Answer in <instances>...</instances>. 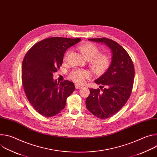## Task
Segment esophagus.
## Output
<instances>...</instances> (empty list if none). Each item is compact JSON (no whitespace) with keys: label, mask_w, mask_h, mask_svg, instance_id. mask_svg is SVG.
<instances>
[{"label":"esophagus","mask_w":157,"mask_h":157,"mask_svg":"<svg viewBox=\"0 0 157 157\" xmlns=\"http://www.w3.org/2000/svg\"><path fill=\"white\" fill-rule=\"evenodd\" d=\"M75 87H76V89H81V88H82L83 86H82V85H79V84H75Z\"/></svg>","instance_id":"obj_1"}]
</instances>
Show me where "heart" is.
Segmentation results:
<instances>
[{
    "instance_id": "heart-1",
    "label": "heart",
    "mask_w": 157,
    "mask_h": 157,
    "mask_svg": "<svg viewBox=\"0 0 157 157\" xmlns=\"http://www.w3.org/2000/svg\"><path fill=\"white\" fill-rule=\"evenodd\" d=\"M78 49L86 59L90 60L89 64L95 74L102 75L109 68L110 64L109 57L107 55L99 54V48L94 44L85 43L79 47ZM69 53L70 51H67L64 56V61L68 58ZM89 76L90 73L87 71L81 69H75L70 75V78L77 83H82Z\"/></svg>"
}]
</instances>
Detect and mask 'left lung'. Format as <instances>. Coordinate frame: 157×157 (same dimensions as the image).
I'll return each instance as SVG.
<instances>
[{
    "mask_svg": "<svg viewBox=\"0 0 157 157\" xmlns=\"http://www.w3.org/2000/svg\"><path fill=\"white\" fill-rule=\"evenodd\" d=\"M88 40L105 44L112 52L109 68L94 81L101 85L102 91L99 89H89L90 94L86 99L89 112L99 119H107L116 114L128 101L133 87L134 66L128 53L115 41L106 38Z\"/></svg>",
    "mask_w": 157,
    "mask_h": 157,
    "instance_id": "1",
    "label": "left lung"
}]
</instances>
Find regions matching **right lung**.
<instances>
[{"instance_id":"add662e5","label":"right lung","mask_w":157,"mask_h":157,"mask_svg":"<svg viewBox=\"0 0 157 157\" xmlns=\"http://www.w3.org/2000/svg\"><path fill=\"white\" fill-rule=\"evenodd\" d=\"M81 38L52 37L41 40L27 53L22 63L21 81L26 96L38 113L50 117L64 108L66 99L75 90L73 82L53 79L64 54Z\"/></svg>"}]
</instances>
